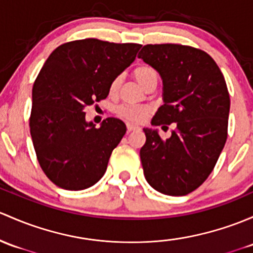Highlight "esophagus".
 <instances>
[{"label": "esophagus", "instance_id": "obj_1", "mask_svg": "<svg viewBox=\"0 0 253 253\" xmlns=\"http://www.w3.org/2000/svg\"><path fill=\"white\" fill-rule=\"evenodd\" d=\"M135 129H139V127L135 126V125H132V124H127V132L135 131Z\"/></svg>", "mask_w": 253, "mask_h": 253}]
</instances>
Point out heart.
<instances>
[{
  "label": "heart",
  "instance_id": "1",
  "mask_svg": "<svg viewBox=\"0 0 253 253\" xmlns=\"http://www.w3.org/2000/svg\"><path fill=\"white\" fill-rule=\"evenodd\" d=\"M133 78L135 81L144 88L145 86L151 81H158L159 74L155 68L148 65V64H140L133 69ZM120 87V79L115 78L110 82L109 86V93L111 95L118 92ZM116 114L120 118L127 120L131 122H143L148 118L150 109L145 106H133V105H120L116 108Z\"/></svg>",
  "mask_w": 253,
  "mask_h": 253
}]
</instances>
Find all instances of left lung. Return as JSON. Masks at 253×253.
Masks as SVG:
<instances>
[{
  "mask_svg": "<svg viewBox=\"0 0 253 253\" xmlns=\"http://www.w3.org/2000/svg\"><path fill=\"white\" fill-rule=\"evenodd\" d=\"M164 82V102L154 126L175 122L162 140L156 129L143 128L140 161L155 190L183 196L198 189L216 166L228 137L230 98L224 76L210 54L175 43L145 44L138 54Z\"/></svg>",
  "mask_w": 253,
  "mask_h": 253,
  "instance_id": "1",
  "label": "left lung"
}]
</instances>
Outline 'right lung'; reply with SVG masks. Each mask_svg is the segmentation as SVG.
<instances>
[{"label":"right lung","mask_w":253,"mask_h":253,"mask_svg":"<svg viewBox=\"0 0 253 253\" xmlns=\"http://www.w3.org/2000/svg\"><path fill=\"white\" fill-rule=\"evenodd\" d=\"M140 47L76 40L57 47L42 66L29 125L40 166L57 187L84 190L105 173L126 125L108 118L95 128L84 110L108 97L110 82L131 65Z\"/></svg>","instance_id":"1"}]
</instances>
